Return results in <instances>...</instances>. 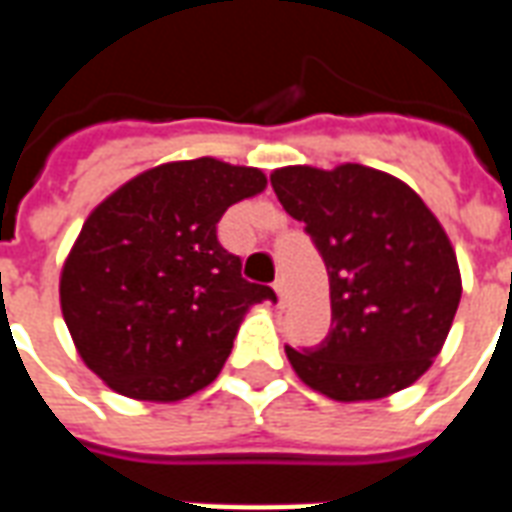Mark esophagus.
<instances>
[{
  "label": "esophagus",
  "instance_id": "34e87169",
  "mask_svg": "<svg viewBox=\"0 0 512 512\" xmlns=\"http://www.w3.org/2000/svg\"><path fill=\"white\" fill-rule=\"evenodd\" d=\"M274 293H277L279 304H285V282H282V279H277V282H274Z\"/></svg>",
  "mask_w": 512,
  "mask_h": 512
}]
</instances>
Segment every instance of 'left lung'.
<instances>
[{"mask_svg": "<svg viewBox=\"0 0 512 512\" xmlns=\"http://www.w3.org/2000/svg\"><path fill=\"white\" fill-rule=\"evenodd\" d=\"M271 186L329 274L334 326L315 351L285 348L296 376L340 403L414 384L461 301L458 257L439 219L403 180L362 164L282 167Z\"/></svg>", "mask_w": 512, "mask_h": 512, "instance_id": "obj_1", "label": "left lung"}]
</instances>
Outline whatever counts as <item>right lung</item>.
<instances>
[{
  "mask_svg": "<svg viewBox=\"0 0 512 512\" xmlns=\"http://www.w3.org/2000/svg\"><path fill=\"white\" fill-rule=\"evenodd\" d=\"M257 167L169 161L95 208L60 274V307L84 365L134 400L172 403L222 373L238 326L274 290L241 277L216 224L266 189Z\"/></svg>",
  "mask_w": 512,
  "mask_h": 512,
  "instance_id": "obj_1",
  "label": "right lung"
}]
</instances>
